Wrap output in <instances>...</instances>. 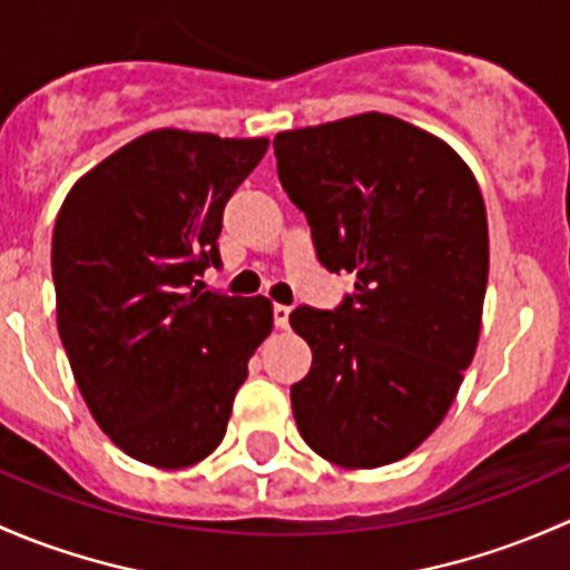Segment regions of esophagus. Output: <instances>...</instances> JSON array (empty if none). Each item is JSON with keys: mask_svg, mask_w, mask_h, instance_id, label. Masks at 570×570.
<instances>
[{"mask_svg": "<svg viewBox=\"0 0 570 570\" xmlns=\"http://www.w3.org/2000/svg\"><path fill=\"white\" fill-rule=\"evenodd\" d=\"M272 313H274V324H277L279 328H285L287 326V315H291V307H287V304H274Z\"/></svg>", "mask_w": 570, "mask_h": 570, "instance_id": "obj_1", "label": "esophagus"}]
</instances>
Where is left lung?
<instances>
[{
    "label": "left lung",
    "mask_w": 570,
    "mask_h": 570,
    "mask_svg": "<svg viewBox=\"0 0 570 570\" xmlns=\"http://www.w3.org/2000/svg\"><path fill=\"white\" fill-rule=\"evenodd\" d=\"M277 175L318 261L356 274L334 309L298 304L313 367L291 386L304 442L345 469L401 461L453 406L480 337L489 222L466 164L397 117L274 137Z\"/></svg>",
    "instance_id": "1"
}]
</instances>
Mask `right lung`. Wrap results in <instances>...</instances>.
<instances>
[{
    "mask_svg": "<svg viewBox=\"0 0 570 570\" xmlns=\"http://www.w3.org/2000/svg\"><path fill=\"white\" fill-rule=\"evenodd\" d=\"M268 139L161 128L70 189L51 238L57 328L101 431L131 459L184 469L225 439L246 365L272 332L263 296L199 283L222 210Z\"/></svg>",
    "mask_w": 570,
    "mask_h": 570,
    "instance_id": "1",
    "label": "right lung"
}]
</instances>
